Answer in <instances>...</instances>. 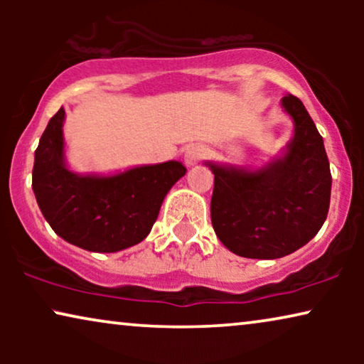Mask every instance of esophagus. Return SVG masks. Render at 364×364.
I'll list each match as a JSON object with an SVG mask.
<instances>
[{
	"label": "esophagus",
	"instance_id": "34e87169",
	"mask_svg": "<svg viewBox=\"0 0 364 364\" xmlns=\"http://www.w3.org/2000/svg\"><path fill=\"white\" fill-rule=\"evenodd\" d=\"M203 156H205V149H203V146H197L196 144V146L187 147L186 156H183V162H186L187 167H193L202 161Z\"/></svg>",
	"mask_w": 364,
	"mask_h": 364
}]
</instances>
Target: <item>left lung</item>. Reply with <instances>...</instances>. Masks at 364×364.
<instances>
[{
  "mask_svg": "<svg viewBox=\"0 0 364 364\" xmlns=\"http://www.w3.org/2000/svg\"><path fill=\"white\" fill-rule=\"evenodd\" d=\"M293 137L257 168L205 162L213 173L212 225L235 255L273 260L306 245L326 220L331 172L323 137L300 99L282 97Z\"/></svg>",
  "mask_w": 364,
  "mask_h": 364,
  "instance_id": "left-lung-1",
  "label": "left lung"
}]
</instances>
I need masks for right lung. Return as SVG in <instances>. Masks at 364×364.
Instances as JSON below:
<instances>
[{
  "label": "right lung",
  "instance_id": "obj_1",
  "mask_svg": "<svg viewBox=\"0 0 364 364\" xmlns=\"http://www.w3.org/2000/svg\"><path fill=\"white\" fill-rule=\"evenodd\" d=\"M61 107L49 119L34 152L33 192L59 237L79 248L114 253L149 235L159 210L187 168L178 161L99 176L68 167Z\"/></svg>",
  "mask_w": 364,
  "mask_h": 364
}]
</instances>
